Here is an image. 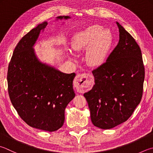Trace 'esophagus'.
Segmentation results:
<instances>
[{
  "instance_id": "34e87169",
  "label": "esophagus",
  "mask_w": 153,
  "mask_h": 153,
  "mask_svg": "<svg viewBox=\"0 0 153 153\" xmlns=\"http://www.w3.org/2000/svg\"><path fill=\"white\" fill-rule=\"evenodd\" d=\"M74 82L80 92H85L91 88L93 85V80L89 76L88 74H79L76 76Z\"/></svg>"
}]
</instances>
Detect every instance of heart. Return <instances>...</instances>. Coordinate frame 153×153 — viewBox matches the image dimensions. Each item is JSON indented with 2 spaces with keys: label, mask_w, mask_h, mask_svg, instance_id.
Segmentation results:
<instances>
[{
  "label": "heart",
  "mask_w": 153,
  "mask_h": 153,
  "mask_svg": "<svg viewBox=\"0 0 153 153\" xmlns=\"http://www.w3.org/2000/svg\"><path fill=\"white\" fill-rule=\"evenodd\" d=\"M112 44V32L107 28L103 29L102 27L97 25H91L78 32L72 40V48L74 51L86 50V61L92 67H100L105 62L111 53Z\"/></svg>",
  "instance_id": "heart-1"
}]
</instances>
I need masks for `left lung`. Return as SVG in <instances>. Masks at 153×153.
<instances>
[{"label": "left lung", "mask_w": 153, "mask_h": 153, "mask_svg": "<svg viewBox=\"0 0 153 153\" xmlns=\"http://www.w3.org/2000/svg\"><path fill=\"white\" fill-rule=\"evenodd\" d=\"M119 41L106 62L92 71L95 84L84 94L95 126L110 129L127 120L140 103L145 80L139 46L119 22Z\"/></svg>", "instance_id": "obj_1"}]
</instances>
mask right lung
<instances>
[{
    "label": "right lung",
    "mask_w": 153,
    "mask_h": 153,
    "mask_svg": "<svg viewBox=\"0 0 153 153\" xmlns=\"http://www.w3.org/2000/svg\"><path fill=\"white\" fill-rule=\"evenodd\" d=\"M71 19L59 16L55 21ZM47 21L39 24L19 41L8 69V94L24 121L40 130L57 131L65 121V111L75 97V73L67 74L39 60L34 47Z\"/></svg>",
    "instance_id": "obj_1"
}]
</instances>
